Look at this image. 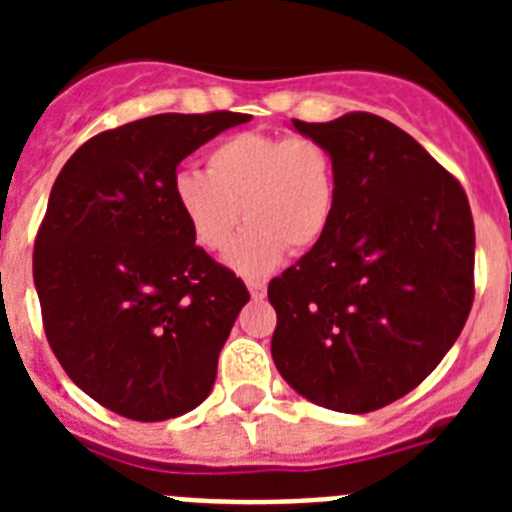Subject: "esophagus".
Returning a JSON list of instances; mask_svg holds the SVG:
<instances>
[{"instance_id":"1","label":"esophagus","mask_w":512,"mask_h":512,"mask_svg":"<svg viewBox=\"0 0 512 512\" xmlns=\"http://www.w3.org/2000/svg\"><path fill=\"white\" fill-rule=\"evenodd\" d=\"M246 287L248 292H251L253 300H264L266 297V282H261V279H248Z\"/></svg>"}]
</instances>
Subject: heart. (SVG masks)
Wrapping results in <instances>:
<instances>
[{"label": "heart", "mask_w": 512, "mask_h": 512, "mask_svg": "<svg viewBox=\"0 0 512 512\" xmlns=\"http://www.w3.org/2000/svg\"><path fill=\"white\" fill-rule=\"evenodd\" d=\"M205 164L171 179L176 207L205 251H225L241 217L248 228L228 264L243 274H266L289 248L305 253L323 241L336 210V169L323 143L248 130L220 140Z\"/></svg>", "instance_id": "heart-1"}]
</instances>
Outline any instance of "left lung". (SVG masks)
<instances>
[{"instance_id":"8db88e82","label":"left lung","mask_w":512,"mask_h":512,"mask_svg":"<svg viewBox=\"0 0 512 512\" xmlns=\"http://www.w3.org/2000/svg\"><path fill=\"white\" fill-rule=\"evenodd\" d=\"M336 169L323 241L269 282L271 356L320 408L372 413L441 364L474 302V220L461 184L372 112L292 120Z\"/></svg>"}]
</instances>
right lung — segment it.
Wrapping results in <instances>:
<instances>
[{
  "label": "right lung",
  "mask_w": 512,
  "mask_h": 512,
  "mask_svg": "<svg viewBox=\"0 0 512 512\" xmlns=\"http://www.w3.org/2000/svg\"><path fill=\"white\" fill-rule=\"evenodd\" d=\"M241 112L153 115L89 138L58 174L33 251L63 372L122 418L156 423L210 395L246 284L194 246L176 166Z\"/></svg>",
  "instance_id": "add662e5"
}]
</instances>
